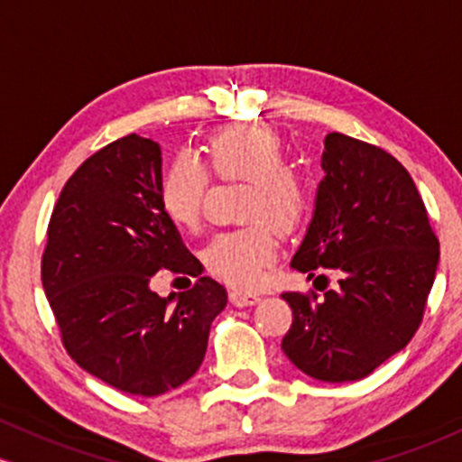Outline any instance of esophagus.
I'll use <instances>...</instances> for the list:
<instances>
[{"label":"esophagus","mask_w":462,"mask_h":462,"mask_svg":"<svg viewBox=\"0 0 462 462\" xmlns=\"http://www.w3.org/2000/svg\"><path fill=\"white\" fill-rule=\"evenodd\" d=\"M229 299H231L233 305H237V308H246V305L259 303V294H255V292H242V290H231Z\"/></svg>","instance_id":"obj_1"}]
</instances>
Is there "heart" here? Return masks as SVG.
<instances>
[{
    "instance_id": "b5f03b06",
    "label": "heart",
    "mask_w": 462,
    "mask_h": 462,
    "mask_svg": "<svg viewBox=\"0 0 462 462\" xmlns=\"http://www.w3.org/2000/svg\"><path fill=\"white\" fill-rule=\"evenodd\" d=\"M211 170L225 180L253 185L245 217L255 225L220 233L205 251V263L216 277L237 288H251L277 257V236L292 233L308 211L303 180L288 170V154L277 133L259 126H240L216 134L207 146ZM209 172L194 154H179L165 170L159 188L163 211L176 225L196 226L203 216ZM259 219L272 222L259 223Z\"/></svg>"
}]
</instances>
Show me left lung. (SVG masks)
<instances>
[{
  "mask_svg": "<svg viewBox=\"0 0 462 462\" xmlns=\"http://www.w3.org/2000/svg\"><path fill=\"white\" fill-rule=\"evenodd\" d=\"M314 214L290 266L336 268L325 299L286 292L282 340L297 369L320 382L371 375L411 343L439 266V240L408 170L382 148L329 133Z\"/></svg>",
  "mask_w": 462,
  "mask_h": 462,
  "instance_id": "1",
  "label": "left lung"
}]
</instances>
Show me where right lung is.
Masks as SVG:
<instances>
[{"label": "right lung", "mask_w": 462, "mask_h": 462, "mask_svg": "<svg viewBox=\"0 0 462 462\" xmlns=\"http://www.w3.org/2000/svg\"><path fill=\"white\" fill-rule=\"evenodd\" d=\"M162 146L126 134L91 154L59 196L43 253L45 297L78 365L128 395L157 397L203 365L225 286L200 277L188 292L159 297L150 279L168 268L199 277L163 211Z\"/></svg>", "instance_id": "1"}]
</instances>
